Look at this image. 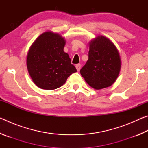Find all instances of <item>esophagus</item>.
<instances>
[{
	"instance_id": "esophagus-1",
	"label": "esophagus",
	"mask_w": 148,
	"mask_h": 148,
	"mask_svg": "<svg viewBox=\"0 0 148 148\" xmlns=\"http://www.w3.org/2000/svg\"><path fill=\"white\" fill-rule=\"evenodd\" d=\"M76 68L77 71H79L80 69H81V64H77L76 65Z\"/></svg>"
}]
</instances>
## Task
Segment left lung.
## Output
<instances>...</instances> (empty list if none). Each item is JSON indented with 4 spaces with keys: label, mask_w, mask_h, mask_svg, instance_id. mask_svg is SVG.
<instances>
[{
    "label": "left lung",
    "mask_w": 148,
    "mask_h": 148,
    "mask_svg": "<svg viewBox=\"0 0 148 148\" xmlns=\"http://www.w3.org/2000/svg\"><path fill=\"white\" fill-rule=\"evenodd\" d=\"M88 56L80 70L87 83L95 89L112 86L121 68V59L115 45L106 37L99 36L90 43Z\"/></svg>",
    "instance_id": "left-lung-1"
}]
</instances>
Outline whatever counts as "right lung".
I'll list each match as a JSON object with an SVG mask.
<instances>
[{
	"label": "right lung",
	"instance_id": "add662e5",
	"mask_svg": "<svg viewBox=\"0 0 148 148\" xmlns=\"http://www.w3.org/2000/svg\"><path fill=\"white\" fill-rule=\"evenodd\" d=\"M64 45V38L59 34L45 32L30 47L27 69L32 81L40 88H59L77 72L69 56L63 51Z\"/></svg>",
	"mask_w": 148,
	"mask_h": 148
}]
</instances>
